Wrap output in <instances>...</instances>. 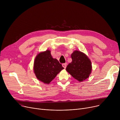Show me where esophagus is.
I'll return each mask as SVG.
<instances>
[{
  "label": "esophagus",
  "mask_w": 120,
  "mask_h": 120,
  "mask_svg": "<svg viewBox=\"0 0 120 120\" xmlns=\"http://www.w3.org/2000/svg\"><path fill=\"white\" fill-rule=\"evenodd\" d=\"M62 66H63V67L64 68H66V67H67V65H66V64L64 63V64H62Z\"/></svg>",
  "instance_id": "obj_1"
}]
</instances>
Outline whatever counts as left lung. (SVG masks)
Segmentation results:
<instances>
[{"label":"left lung","mask_w":120,"mask_h":120,"mask_svg":"<svg viewBox=\"0 0 120 120\" xmlns=\"http://www.w3.org/2000/svg\"><path fill=\"white\" fill-rule=\"evenodd\" d=\"M72 62L69 64L66 71L71 76L80 82L86 79L91 72V62L83 52L78 50L71 54Z\"/></svg>","instance_id":"left-lung-1"}]
</instances>
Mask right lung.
<instances>
[{"instance_id": "1", "label": "right lung", "mask_w": 120, "mask_h": 120, "mask_svg": "<svg viewBox=\"0 0 120 120\" xmlns=\"http://www.w3.org/2000/svg\"><path fill=\"white\" fill-rule=\"evenodd\" d=\"M63 69L59 61L52 58L49 50L40 52L35 58L34 72L36 78L45 84H49Z\"/></svg>"}]
</instances>
